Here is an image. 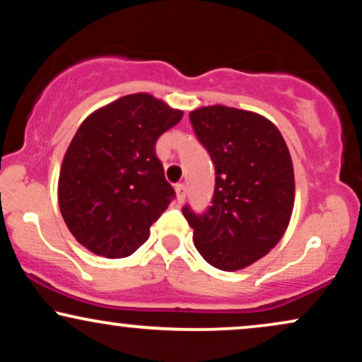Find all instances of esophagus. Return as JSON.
I'll use <instances>...</instances> for the list:
<instances>
[{
  "label": "esophagus",
  "instance_id": "esophagus-1",
  "mask_svg": "<svg viewBox=\"0 0 362 362\" xmlns=\"http://www.w3.org/2000/svg\"><path fill=\"white\" fill-rule=\"evenodd\" d=\"M175 192H177V200L178 202H184L185 200V194H187V187L184 184H177L175 185Z\"/></svg>",
  "mask_w": 362,
  "mask_h": 362
}]
</instances>
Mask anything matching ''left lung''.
<instances>
[{
	"instance_id": "1",
	"label": "left lung",
	"mask_w": 362,
	"mask_h": 362,
	"mask_svg": "<svg viewBox=\"0 0 362 362\" xmlns=\"http://www.w3.org/2000/svg\"><path fill=\"white\" fill-rule=\"evenodd\" d=\"M189 117L215 165V190L205 214L182 212L200 255L221 271H240L269 254L289 226L296 190L289 148L259 113L212 105Z\"/></svg>"
}]
</instances>
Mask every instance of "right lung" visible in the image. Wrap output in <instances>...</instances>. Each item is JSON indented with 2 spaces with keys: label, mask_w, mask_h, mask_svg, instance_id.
<instances>
[{
  "label": "right lung",
  "mask_w": 362,
  "mask_h": 362,
  "mask_svg": "<svg viewBox=\"0 0 362 362\" xmlns=\"http://www.w3.org/2000/svg\"><path fill=\"white\" fill-rule=\"evenodd\" d=\"M182 110L134 93L95 110L63 157L58 204L73 237L107 259L128 257L175 197L155 153Z\"/></svg>",
  "instance_id": "right-lung-1"
}]
</instances>
